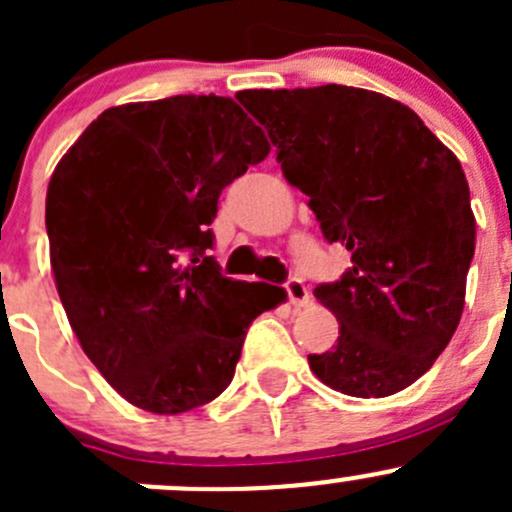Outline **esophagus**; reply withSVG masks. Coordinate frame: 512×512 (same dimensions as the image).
Segmentation results:
<instances>
[{
	"label": "esophagus",
	"instance_id": "34e87169",
	"mask_svg": "<svg viewBox=\"0 0 512 512\" xmlns=\"http://www.w3.org/2000/svg\"><path fill=\"white\" fill-rule=\"evenodd\" d=\"M287 297L294 307H307L309 299H312V294H309V289L304 287L302 280H289L287 282Z\"/></svg>",
	"mask_w": 512,
	"mask_h": 512
}]
</instances>
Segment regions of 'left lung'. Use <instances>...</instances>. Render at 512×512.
I'll return each mask as SVG.
<instances>
[{
	"label": "left lung",
	"instance_id": "left-lung-1",
	"mask_svg": "<svg viewBox=\"0 0 512 512\" xmlns=\"http://www.w3.org/2000/svg\"><path fill=\"white\" fill-rule=\"evenodd\" d=\"M237 101L267 128L287 183L324 237L352 252L314 297L337 317L309 369L329 389L384 399L426 374L466 304L476 218L461 163L394 98L354 86L250 89Z\"/></svg>",
	"mask_w": 512,
	"mask_h": 512
}]
</instances>
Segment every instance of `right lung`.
<instances>
[{"label": "right lung", "mask_w": 512, "mask_h": 512, "mask_svg": "<svg viewBox=\"0 0 512 512\" xmlns=\"http://www.w3.org/2000/svg\"><path fill=\"white\" fill-rule=\"evenodd\" d=\"M267 153L232 98L188 94L106 108L54 168L56 289L81 349L128 404L173 416L218 399L252 319L287 299L205 257L220 193Z\"/></svg>", "instance_id": "add662e5"}]
</instances>
